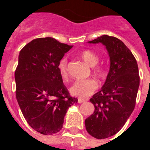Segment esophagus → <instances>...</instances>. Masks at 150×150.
Returning <instances> with one entry per match:
<instances>
[{
	"instance_id": "obj_1",
	"label": "esophagus",
	"mask_w": 150,
	"mask_h": 150,
	"mask_svg": "<svg viewBox=\"0 0 150 150\" xmlns=\"http://www.w3.org/2000/svg\"><path fill=\"white\" fill-rule=\"evenodd\" d=\"M85 100L84 99H79L78 100V103H79V104H81V103H84L85 102Z\"/></svg>"
}]
</instances>
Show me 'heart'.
I'll list each match as a JSON object with an SVG mask.
<instances>
[{"instance_id": "heart-1", "label": "heart", "mask_w": 150, "mask_h": 150, "mask_svg": "<svg viewBox=\"0 0 150 150\" xmlns=\"http://www.w3.org/2000/svg\"><path fill=\"white\" fill-rule=\"evenodd\" d=\"M79 56L88 66L93 68L94 75L99 79L104 78L105 75V69L102 66H96L100 61V57L96 53L90 50H84L80 52ZM59 74L63 79H67L68 76L67 72V59L66 58L62 59L58 65ZM98 84L94 79H85L79 80L74 83L70 88V91L73 96L80 98H86L93 94L97 89Z\"/></svg>"}]
</instances>
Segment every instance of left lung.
Here are the masks:
<instances>
[{"instance_id":"8db88e82","label":"left lung","mask_w":150,"mask_h":150,"mask_svg":"<svg viewBox=\"0 0 150 150\" xmlns=\"http://www.w3.org/2000/svg\"><path fill=\"white\" fill-rule=\"evenodd\" d=\"M88 42L105 46L110 69L103 87L90 99L95 111L85 120V126L95 138H108L119 132L135 108L140 84L138 66L130 50L116 38L102 35Z\"/></svg>"}]
</instances>
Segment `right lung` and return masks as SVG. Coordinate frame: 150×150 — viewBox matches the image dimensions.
Returning <instances> with one entry per match:
<instances>
[{
	"mask_svg": "<svg viewBox=\"0 0 150 150\" xmlns=\"http://www.w3.org/2000/svg\"><path fill=\"white\" fill-rule=\"evenodd\" d=\"M72 46L40 38L21 49L15 71L16 97L32 129L52 135L62 128L69 107L78 102L63 84L58 65Z\"/></svg>",
	"mask_w": 150,
	"mask_h": 150,
	"instance_id": "right-lung-1",
	"label": "right lung"
}]
</instances>
